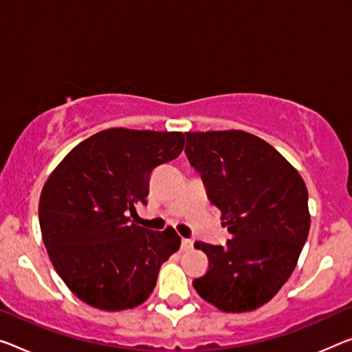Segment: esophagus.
<instances>
[{"label": "esophagus", "mask_w": 352, "mask_h": 352, "mask_svg": "<svg viewBox=\"0 0 352 352\" xmlns=\"http://www.w3.org/2000/svg\"><path fill=\"white\" fill-rule=\"evenodd\" d=\"M192 247H193V241H190V239H182V242H181V248H182L184 252L192 250Z\"/></svg>", "instance_id": "esophagus-1"}]
</instances>
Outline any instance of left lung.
Segmentation results:
<instances>
[{
  "instance_id": "obj_1",
  "label": "left lung",
  "mask_w": 352,
  "mask_h": 352,
  "mask_svg": "<svg viewBox=\"0 0 352 352\" xmlns=\"http://www.w3.org/2000/svg\"><path fill=\"white\" fill-rule=\"evenodd\" d=\"M186 154L231 234L225 247L197 241L209 267L199 297L226 313L263 307L291 277L310 231L302 176L277 149L244 131L186 132Z\"/></svg>"
}]
</instances>
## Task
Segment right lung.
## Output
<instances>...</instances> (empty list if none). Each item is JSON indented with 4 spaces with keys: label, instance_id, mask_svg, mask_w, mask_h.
Returning <instances> with one entry per match:
<instances>
[{
    "label": "right lung",
    "instance_id": "right-lung-1",
    "mask_svg": "<svg viewBox=\"0 0 352 352\" xmlns=\"http://www.w3.org/2000/svg\"><path fill=\"white\" fill-rule=\"evenodd\" d=\"M182 132L115 127L75 146L41 192L39 223L48 256L67 288L94 308L142 305L159 270L179 250L173 228L151 231L131 217L146 204L157 166L184 149Z\"/></svg>",
    "mask_w": 352,
    "mask_h": 352
}]
</instances>
